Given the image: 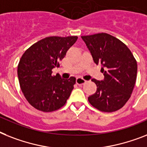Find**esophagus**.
I'll use <instances>...</instances> for the list:
<instances>
[{"mask_svg":"<svg viewBox=\"0 0 147 147\" xmlns=\"http://www.w3.org/2000/svg\"><path fill=\"white\" fill-rule=\"evenodd\" d=\"M86 81L84 79H82V77H77V78H76V84L82 85L84 84V83H86Z\"/></svg>","mask_w":147,"mask_h":147,"instance_id":"1","label":"esophagus"}]
</instances>
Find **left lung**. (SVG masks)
Returning a JSON list of instances; mask_svg holds the SVG:
<instances>
[{
    "instance_id": "8db88e82",
    "label": "left lung",
    "mask_w": 147,
    "mask_h": 147,
    "mask_svg": "<svg viewBox=\"0 0 147 147\" xmlns=\"http://www.w3.org/2000/svg\"><path fill=\"white\" fill-rule=\"evenodd\" d=\"M94 63L101 65L103 80H92L97 86L88 98L94 107L102 112L119 110L130 98L135 85L138 65L125 44L106 33L82 36Z\"/></svg>"
}]
</instances>
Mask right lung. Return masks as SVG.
I'll list each match as a JSON object with an SVG mask.
<instances>
[{
  "label": "right lung",
  "mask_w": 147,
  "mask_h": 147,
  "mask_svg": "<svg viewBox=\"0 0 147 147\" xmlns=\"http://www.w3.org/2000/svg\"><path fill=\"white\" fill-rule=\"evenodd\" d=\"M78 37H49L38 41L25 51L18 65V78L22 92L34 108L43 112L59 110L66 103L76 83V78L68 80L53 70Z\"/></svg>",
  "instance_id": "right-lung-1"
}]
</instances>
